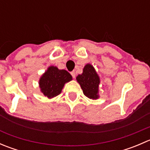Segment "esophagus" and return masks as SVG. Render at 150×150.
<instances>
[{"label":"esophagus","instance_id":"obj_1","mask_svg":"<svg viewBox=\"0 0 150 150\" xmlns=\"http://www.w3.org/2000/svg\"><path fill=\"white\" fill-rule=\"evenodd\" d=\"M70 74H71V75L72 76V78H75V72H74V71H72V72H70Z\"/></svg>","mask_w":150,"mask_h":150}]
</instances>
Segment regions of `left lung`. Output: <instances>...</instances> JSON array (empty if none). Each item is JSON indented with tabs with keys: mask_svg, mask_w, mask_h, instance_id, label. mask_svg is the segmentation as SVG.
I'll return each mask as SVG.
<instances>
[{
	"mask_svg": "<svg viewBox=\"0 0 150 150\" xmlns=\"http://www.w3.org/2000/svg\"><path fill=\"white\" fill-rule=\"evenodd\" d=\"M76 79L81 85L85 96L92 99H97L99 98L98 92L100 80L91 64H86L83 69V73L78 75Z\"/></svg>",
	"mask_w": 150,
	"mask_h": 150,
	"instance_id": "left-lung-1",
	"label": "left lung"
}]
</instances>
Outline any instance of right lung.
<instances>
[{"mask_svg":"<svg viewBox=\"0 0 150 150\" xmlns=\"http://www.w3.org/2000/svg\"><path fill=\"white\" fill-rule=\"evenodd\" d=\"M72 75L65 69L51 66L39 81L40 91L48 98H53L61 93L66 83L72 81Z\"/></svg>","mask_w":150,"mask_h":150,"instance_id":"obj_1","label":"right lung"}]
</instances>
